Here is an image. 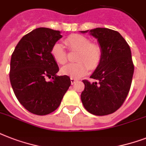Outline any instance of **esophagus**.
Returning a JSON list of instances; mask_svg holds the SVG:
<instances>
[{"mask_svg": "<svg viewBox=\"0 0 146 146\" xmlns=\"http://www.w3.org/2000/svg\"><path fill=\"white\" fill-rule=\"evenodd\" d=\"M70 81H71V84L73 85L74 83H76V82H77L78 80H76V79H74V78H70Z\"/></svg>", "mask_w": 146, "mask_h": 146, "instance_id": "1", "label": "esophagus"}]
</instances>
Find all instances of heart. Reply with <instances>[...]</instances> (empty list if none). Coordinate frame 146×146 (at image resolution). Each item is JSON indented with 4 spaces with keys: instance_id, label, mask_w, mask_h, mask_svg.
Returning <instances> with one entry per match:
<instances>
[{
    "instance_id": "b5f03b06",
    "label": "heart",
    "mask_w": 146,
    "mask_h": 146,
    "mask_svg": "<svg viewBox=\"0 0 146 146\" xmlns=\"http://www.w3.org/2000/svg\"><path fill=\"white\" fill-rule=\"evenodd\" d=\"M65 44L69 49L78 50L76 57L78 62L63 66L61 72L64 75L79 79L86 75L89 68L96 69L99 65L102 57V48L98 44L90 43L88 38L79 34L71 35L65 39ZM50 53L58 64H64L67 61V54L61 43H55Z\"/></svg>"
}]
</instances>
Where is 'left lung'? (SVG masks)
Masks as SVG:
<instances>
[{
  "label": "left lung",
  "mask_w": 146,
  "mask_h": 146,
  "mask_svg": "<svg viewBox=\"0 0 146 146\" xmlns=\"http://www.w3.org/2000/svg\"><path fill=\"white\" fill-rule=\"evenodd\" d=\"M80 33H89L96 38L102 50L99 65L90 76L97 81L82 80V104L94 115H108L120 108L129 93L134 72L130 48L120 33L110 29Z\"/></svg>",
  "instance_id": "left-lung-1"
}]
</instances>
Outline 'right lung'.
Instances as JSON below:
<instances>
[{"label":"right lung","instance_id":"1","mask_svg":"<svg viewBox=\"0 0 146 146\" xmlns=\"http://www.w3.org/2000/svg\"><path fill=\"white\" fill-rule=\"evenodd\" d=\"M62 38L60 32L35 29L22 38L10 60V80L19 103L31 113L46 115L59 107L70 86L68 76H57L50 50ZM52 78L48 82L45 78Z\"/></svg>","mask_w":146,"mask_h":146}]
</instances>
